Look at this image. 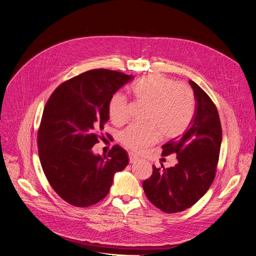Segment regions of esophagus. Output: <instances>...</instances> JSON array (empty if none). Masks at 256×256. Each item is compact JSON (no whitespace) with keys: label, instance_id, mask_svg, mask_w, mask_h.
Instances as JSON below:
<instances>
[{"label":"esophagus","instance_id":"34e87169","mask_svg":"<svg viewBox=\"0 0 256 256\" xmlns=\"http://www.w3.org/2000/svg\"><path fill=\"white\" fill-rule=\"evenodd\" d=\"M128 158H130V163H136V162H138V157L136 155V154H134L132 152H130L128 153Z\"/></svg>","mask_w":256,"mask_h":256}]
</instances>
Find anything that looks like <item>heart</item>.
Here are the masks:
<instances>
[{
  "instance_id": "1",
  "label": "heart",
  "mask_w": 256,
  "mask_h": 256,
  "mask_svg": "<svg viewBox=\"0 0 256 256\" xmlns=\"http://www.w3.org/2000/svg\"><path fill=\"white\" fill-rule=\"evenodd\" d=\"M130 90L138 101L148 105L146 126L132 124L120 134V140L132 151H140L154 144L159 136L169 140L184 134L196 112V97L186 85L160 74L144 77L134 82ZM109 118L116 124L128 120V101L124 94H114L108 103Z\"/></svg>"
}]
</instances>
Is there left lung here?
Segmentation results:
<instances>
[{"label": "left lung", "instance_id": "8db88e82", "mask_svg": "<svg viewBox=\"0 0 256 256\" xmlns=\"http://www.w3.org/2000/svg\"><path fill=\"white\" fill-rule=\"evenodd\" d=\"M196 107L188 130L162 146L163 156L177 155V164L156 168L142 182L148 200L162 212H182L200 200L212 184L222 142V126L216 107L194 81Z\"/></svg>", "mask_w": 256, "mask_h": 256}]
</instances>
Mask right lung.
Masks as SVG:
<instances>
[{"mask_svg":"<svg viewBox=\"0 0 256 256\" xmlns=\"http://www.w3.org/2000/svg\"><path fill=\"white\" fill-rule=\"evenodd\" d=\"M132 80L120 72L91 70L60 85L46 104L38 136L42 167L54 190L72 206L103 200L114 174L128 164L118 144L107 157L95 155L92 147L109 120V100Z\"/></svg>","mask_w":256,"mask_h":256,"instance_id":"right-lung-1","label":"right lung"}]
</instances>
